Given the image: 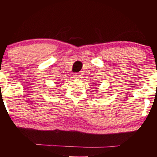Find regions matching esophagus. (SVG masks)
<instances>
[{"label":"esophagus","instance_id":"obj_1","mask_svg":"<svg viewBox=\"0 0 157 157\" xmlns=\"http://www.w3.org/2000/svg\"><path fill=\"white\" fill-rule=\"evenodd\" d=\"M81 74H76L74 75V77H75V78H76V79H80L81 78Z\"/></svg>","mask_w":157,"mask_h":157}]
</instances>
